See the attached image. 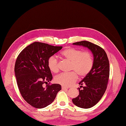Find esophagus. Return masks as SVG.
Instances as JSON below:
<instances>
[{"mask_svg":"<svg viewBox=\"0 0 126 126\" xmlns=\"http://www.w3.org/2000/svg\"><path fill=\"white\" fill-rule=\"evenodd\" d=\"M67 89H68V87H64V86H62V90Z\"/></svg>","mask_w":126,"mask_h":126,"instance_id":"34e87169","label":"esophagus"}]
</instances>
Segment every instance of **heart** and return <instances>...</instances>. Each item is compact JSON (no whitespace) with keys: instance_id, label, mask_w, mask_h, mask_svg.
Masks as SVG:
<instances>
[{"instance_id":"b5f03b06","label":"heart","mask_w":126,"mask_h":126,"mask_svg":"<svg viewBox=\"0 0 126 126\" xmlns=\"http://www.w3.org/2000/svg\"><path fill=\"white\" fill-rule=\"evenodd\" d=\"M65 60L71 62L70 73H62L55 78V81L63 86L68 87L75 82L79 75V77H84L92 70L94 65L92 53L74 47H68L61 53ZM47 66L53 73L59 71V63L54 56H51L47 60Z\"/></svg>"}]
</instances>
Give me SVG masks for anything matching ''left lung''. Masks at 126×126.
Returning a JSON list of instances; mask_svg holds the SVG:
<instances>
[{
  "mask_svg": "<svg viewBox=\"0 0 126 126\" xmlns=\"http://www.w3.org/2000/svg\"><path fill=\"white\" fill-rule=\"evenodd\" d=\"M73 44L88 47L94 55L92 70L79 83V95L72 100L79 107L90 108L98 102L107 87L110 71L108 58L103 48L90 42L81 41Z\"/></svg>",
  "mask_w": 126,
  "mask_h": 126,
  "instance_id": "8db88e82",
  "label": "left lung"
}]
</instances>
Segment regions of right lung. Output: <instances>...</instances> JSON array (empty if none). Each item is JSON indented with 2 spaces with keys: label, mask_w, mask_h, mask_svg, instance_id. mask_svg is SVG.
<instances>
[{
  "label": "right lung",
  "mask_w": 126,
  "mask_h": 126,
  "mask_svg": "<svg viewBox=\"0 0 126 126\" xmlns=\"http://www.w3.org/2000/svg\"><path fill=\"white\" fill-rule=\"evenodd\" d=\"M62 47L36 42L26 47L19 54L15 66L18 89L24 100L36 108L46 107L51 103L61 90L59 84L50 82L52 75L47 60Z\"/></svg>",
  "instance_id": "1"
}]
</instances>
